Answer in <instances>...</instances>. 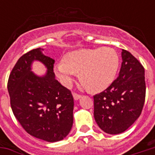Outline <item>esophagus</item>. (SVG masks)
I'll list each match as a JSON object with an SVG mask.
<instances>
[{
	"mask_svg": "<svg viewBox=\"0 0 155 155\" xmlns=\"http://www.w3.org/2000/svg\"><path fill=\"white\" fill-rule=\"evenodd\" d=\"M81 96H82L81 94H77V93H75V92L73 93V97H74V99L75 100V101H77V100H79V99H81Z\"/></svg>",
	"mask_w": 155,
	"mask_h": 155,
	"instance_id": "obj_1",
	"label": "esophagus"
}]
</instances>
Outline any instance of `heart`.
<instances>
[{"label": "heart", "mask_w": 155, "mask_h": 155, "mask_svg": "<svg viewBox=\"0 0 155 155\" xmlns=\"http://www.w3.org/2000/svg\"><path fill=\"white\" fill-rule=\"evenodd\" d=\"M120 66V57L114 49L102 47L69 52L64 61L55 65L61 82L69 86L75 74L86 90L100 92L114 81Z\"/></svg>", "instance_id": "b5f03b06"}]
</instances>
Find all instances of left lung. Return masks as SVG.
<instances>
[{
	"mask_svg": "<svg viewBox=\"0 0 155 155\" xmlns=\"http://www.w3.org/2000/svg\"><path fill=\"white\" fill-rule=\"evenodd\" d=\"M119 76L109 87L94 96V116L105 133L125 131L140 117L146 94L144 68L125 50H122Z\"/></svg>",
	"mask_w": 155,
	"mask_h": 155,
	"instance_id": "1",
	"label": "left lung"
}]
</instances>
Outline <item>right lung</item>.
Listing matches in <instances>:
<instances>
[{
	"mask_svg": "<svg viewBox=\"0 0 155 155\" xmlns=\"http://www.w3.org/2000/svg\"><path fill=\"white\" fill-rule=\"evenodd\" d=\"M41 61L48 71L43 78L30 71L33 60ZM54 60L41 48L26 52L9 75L7 89L12 112L32 136L48 142L64 139L73 124L74 98L71 91L54 78Z\"/></svg>",
	"mask_w": 155,
	"mask_h": 155,
	"instance_id": "add662e5",
	"label": "right lung"
}]
</instances>
